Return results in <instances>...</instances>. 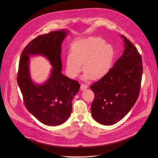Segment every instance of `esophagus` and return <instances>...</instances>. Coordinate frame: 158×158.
I'll list each match as a JSON object with an SVG mask.
<instances>
[{"label":"esophagus","mask_w":158,"mask_h":158,"mask_svg":"<svg viewBox=\"0 0 158 158\" xmlns=\"http://www.w3.org/2000/svg\"><path fill=\"white\" fill-rule=\"evenodd\" d=\"M88 88V86L84 84H81V86H80V89L81 90H85Z\"/></svg>","instance_id":"1"}]
</instances>
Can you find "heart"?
<instances>
[{"mask_svg": "<svg viewBox=\"0 0 158 158\" xmlns=\"http://www.w3.org/2000/svg\"><path fill=\"white\" fill-rule=\"evenodd\" d=\"M114 50L111 44L99 37H89L74 42L72 51L66 58L68 76L76 77L80 72L82 64L86 73L83 78L97 80L105 76L111 68Z\"/></svg>", "mask_w": 158, "mask_h": 158, "instance_id": "obj_1", "label": "heart"}]
</instances>
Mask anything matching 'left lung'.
Here are the masks:
<instances>
[{
    "label": "left lung",
    "mask_w": 158,
    "mask_h": 158,
    "mask_svg": "<svg viewBox=\"0 0 158 158\" xmlns=\"http://www.w3.org/2000/svg\"><path fill=\"white\" fill-rule=\"evenodd\" d=\"M123 55L108 73L90 88L95 97L91 105L93 118L104 125L123 118L134 106L139 95L142 75V58L126 37Z\"/></svg>",
    "instance_id": "8db88e82"
}]
</instances>
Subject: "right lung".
I'll use <instances>...</instances> for the list:
<instances>
[{
    "label": "right lung",
    "instance_id": "1",
    "mask_svg": "<svg viewBox=\"0 0 158 158\" xmlns=\"http://www.w3.org/2000/svg\"><path fill=\"white\" fill-rule=\"evenodd\" d=\"M69 31L63 29L40 35L23 50L17 81L27 110L41 123L57 126L65 122L72 111V101L80 89L77 81L61 73V44ZM47 57L53 68L43 84L34 83L30 77L29 56Z\"/></svg>",
    "mask_w": 158,
    "mask_h": 158
}]
</instances>
